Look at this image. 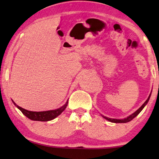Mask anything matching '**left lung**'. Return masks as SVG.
<instances>
[{"label": "left lung", "mask_w": 159, "mask_h": 159, "mask_svg": "<svg viewBox=\"0 0 159 159\" xmlns=\"http://www.w3.org/2000/svg\"><path fill=\"white\" fill-rule=\"evenodd\" d=\"M151 94L149 95L148 98V99L146 100V101H145V103H143V105L141 106L139 108L138 110L135 111H134V112L133 113V114H130L129 116H128L127 117H126V118H124V119H111V118H108V117H106V116H103V115H102V114H101V116H103L104 119H106V120L109 121H111V122H113V123H127V122H129V121L132 120V119H133L134 118V117L138 116V115L141 112V111H142V110L143 109V108H144L145 106L147 105L148 102L150 98H151Z\"/></svg>", "instance_id": "8db88e82"}]
</instances>
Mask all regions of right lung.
I'll return each mask as SVG.
<instances>
[{"mask_svg": "<svg viewBox=\"0 0 159 159\" xmlns=\"http://www.w3.org/2000/svg\"><path fill=\"white\" fill-rule=\"evenodd\" d=\"M68 101L66 102V103L61 107L57 108L55 110H50V111H31L26 110L25 108L20 107L18 105L15 103V102L12 100L13 103L19 108V110L22 112V114L29 118L30 119L33 121H48L53 120L55 118H56L58 116L61 114V113L65 110L66 108L67 105H68Z\"/></svg>", "mask_w": 159, "mask_h": 159, "instance_id": "right-lung-1", "label": "right lung"}]
</instances>
